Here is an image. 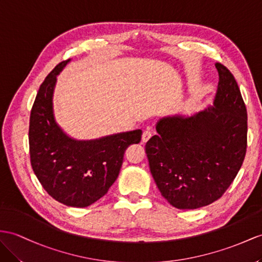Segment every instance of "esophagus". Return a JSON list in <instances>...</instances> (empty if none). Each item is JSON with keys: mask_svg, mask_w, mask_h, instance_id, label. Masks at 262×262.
<instances>
[{"mask_svg": "<svg viewBox=\"0 0 262 262\" xmlns=\"http://www.w3.org/2000/svg\"><path fill=\"white\" fill-rule=\"evenodd\" d=\"M150 137H151V132L150 130H145L143 133V136H142V142L146 143L147 140H148Z\"/></svg>", "mask_w": 262, "mask_h": 262, "instance_id": "esophagus-1", "label": "esophagus"}]
</instances>
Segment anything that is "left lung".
<instances>
[{
  "mask_svg": "<svg viewBox=\"0 0 262 262\" xmlns=\"http://www.w3.org/2000/svg\"><path fill=\"white\" fill-rule=\"evenodd\" d=\"M219 83L212 105L160 118L146 143L149 169L162 196L177 209H197L224 195L247 148V110L233 75L214 64Z\"/></svg>",
  "mask_w": 262,
  "mask_h": 262,
  "instance_id": "1",
  "label": "left lung"
}]
</instances>
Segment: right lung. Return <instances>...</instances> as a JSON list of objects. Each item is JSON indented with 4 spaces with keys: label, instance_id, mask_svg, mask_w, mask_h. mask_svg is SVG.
I'll return each mask as SVG.
<instances>
[{
    "label": "right lung",
    "instance_id": "right-lung-1",
    "mask_svg": "<svg viewBox=\"0 0 262 262\" xmlns=\"http://www.w3.org/2000/svg\"><path fill=\"white\" fill-rule=\"evenodd\" d=\"M71 61L56 65L39 86L30 117V155L32 168L51 197L65 206L84 208L115 183L126 148L140 142L142 130L86 140L67 135L55 120L53 95L57 75Z\"/></svg>",
    "mask_w": 262,
    "mask_h": 262
}]
</instances>
